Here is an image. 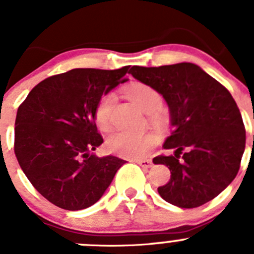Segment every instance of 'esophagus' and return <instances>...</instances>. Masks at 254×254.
Instances as JSON below:
<instances>
[{
    "mask_svg": "<svg viewBox=\"0 0 254 254\" xmlns=\"http://www.w3.org/2000/svg\"><path fill=\"white\" fill-rule=\"evenodd\" d=\"M134 162L139 163L140 166H141L142 168H150L151 166H152V161L148 160V158H136V160H134Z\"/></svg>",
    "mask_w": 254,
    "mask_h": 254,
    "instance_id": "esophagus-1",
    "label": "esophagus"
}]
</instances>
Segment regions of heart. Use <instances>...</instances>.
<instances>
[{"label":"heart","mask_w":254,"mask_h":254,"mask_svg":"<svg viewBox=\"0 0 254 254\" xmlns=\"http://www.w3.org/2000/svg\"><path fill=\"white\" fill-rule=\"evenodd\" d=\"M127 98L136 104L142 112L150 114V122L155 125H162L165 122L161 106L162 97L153 87L145 83H135L125 89ZM115 107V97L113 93H106L99 98L94 108V120L101 130H108L112 124V115ZM158 141L155 132L130 134L118 131L109 136L107 146L114 155L125 158H141Z\"/></svg>","instance_id":"obj_1"}]
</instances>
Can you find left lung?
<instances>
[{
    "label": "left lung",
    "mask_w": 254,
    "mask_h": 254,
    "mask_svg": "<svg viewBox=\"0 0 254 254\" xmlns=\"http://www.w3.org/2000/svg\"><path fill=\"white\" fill-rule=\"evenodd\" d=\"M153 87L170 107L172 132L163 147L173 155L153 158L170 168L158 187L167 203L191 209L219 195L235 179L246 146L242 117L231 93L198 65L132 66L130 72Z\"/></svg>",
    "instance_id": "8db88e82"
}]
</instances>
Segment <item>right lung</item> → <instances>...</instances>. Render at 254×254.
Returning <instances> with one entry per match:
<instances>
[{
	"mask_svg": "<svg viewBox=\"0 0 254 254\" xmlns=\"http://www.w3.org/2000/svg\"><path fill=\"white\" fill-rule=\"evenodd\" d=\"M118 70L73 68L38 83L19 106L14 153L24 175L54 205L82 210L101 199L125 163L91 153L103 142L94 108L103 94L125 82Z\"/></svg>",
	"mask_w": 254,
	"mask_h": 254,
	"instance_id": "1",
	"label": "right lung"
}]
</instances>
